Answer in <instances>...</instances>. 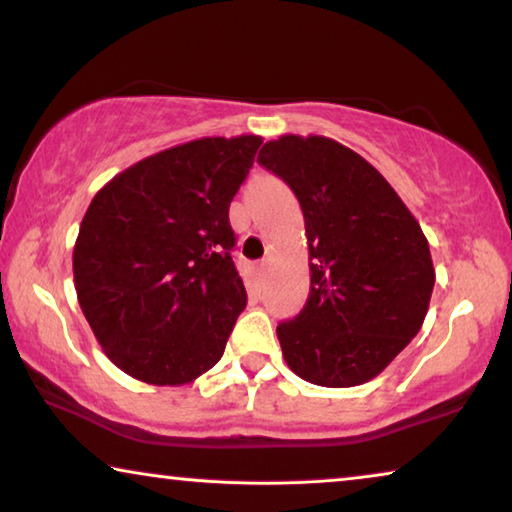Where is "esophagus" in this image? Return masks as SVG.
Masks as SVG:
<instances>
[{
	"mask_svg": "<svg viewBox=\"0 0 512 512\" xmlns=\"http://www.w3.org/2000/svg\"><path fill=\"white\" fill-rule=\"evenodd\" d=\"M269 264H271V259H262V262L257 264V276L259 278L266 276V271H269Z\"/></svg>",
	"mask_w": 512,
	"mask_h": 512,
	"instance_id": "obj_1",
	"label": "esophagus"
}]
</instances>
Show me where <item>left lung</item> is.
Here are the masks:
<instances>
[{"label": "left lung", "mask_w": 512, "mask_h": 512, "mask_svg": "<svg viewBox=\"0 0 512 512\" xmlns=\"http://www.w3.org/2000/svg\"><path fill=\"white\" fill-rule=\"evenodd\" d=\"M257 163L294 190L310 250V294L278 324L292 372L349 388L377 377L421 331L434 287L430 246L368 160L322 135H282Z\"/></svg>", "instance_id": "1"}]
</instances>
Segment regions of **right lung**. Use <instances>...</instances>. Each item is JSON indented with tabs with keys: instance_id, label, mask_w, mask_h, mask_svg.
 <instances>
[{
	"instance_id": "add662e5",
	"label": "right lung",
	"mask_w": 512,
	"mask_h": 512,
	"mask_svg": "<svg viewBox=\"0 0 512 512\" xmlns=\"http://www.w3.org/2000/svg\"><path fill=\"white\" fill-rule=\"evenodd\" d=\"M262 137H202L140 160L98 190L73 250L80 308L110 361L188 384L225 352L248 294L232 262L230 202Z\"/></svg>"
}]
</instances>
